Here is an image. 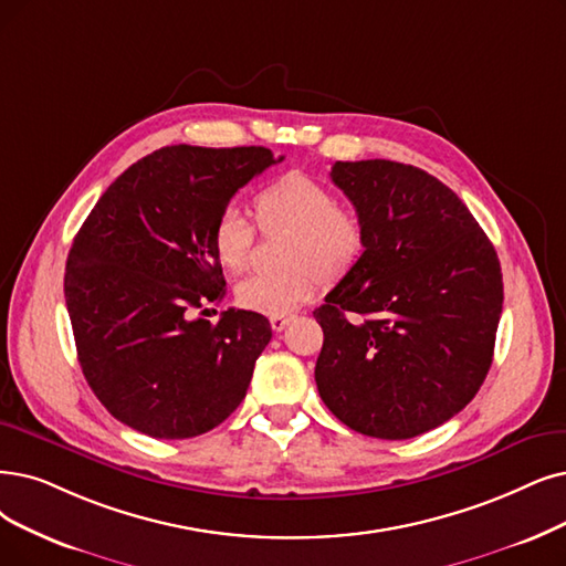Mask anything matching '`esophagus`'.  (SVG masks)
I'll use <instances>...</instances> for the list:
<instances>
[{
	"mask_svg": "<svg viewBox=\"0 0 566 566\" xmlns=\"http://www.w3.org/2000/svg\"><path fill=\"white\" fill-rule=\"evenodd\" d=\"M292 321V315H271L269 323H271V329L274 332H283Z\"/></svg>",
	"mask_w": 566,
	"mask_h": 566,
	"instance_id": "obj_1",
	"label": "esophagus"
}]
</instances>
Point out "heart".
Masks as SVG:
<instances>
[{"label": "heart", "instance_id": "obj_1", "mask_svg": "<svg viewBox=\"0 0 566 566\" xmlns=\"http://www.w3.org/2000/svg\"><path fill=\"white\" fill-rule=\"evenodd\" d=\"M255 211L264 228H287L285 271H258L237 285V302L255 313L285 315L321 290L325 276L342 279L359 262L367 245L365 222L338 207V197L304 174H287L266 186ZM253 222L239 207L222 209L213 228V248L220 264L241 274L251 262Z\"/></svg>", "mask_w": 566, "mask_h": 566}]
</instances>
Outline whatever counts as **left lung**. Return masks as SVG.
Segmentation results:
<instances>
[{
    "mask_svg": "<svg viewBox=\"0 0 566 566\" xmlns=\"http://www.w3.org/2000/svg\"><path fill=\"white\" fill-rule=\"evenodd\" d=\"M367 245L313 315L315 386L359 434L429 432L476 397L504 304L494 245L439 178L390 160L336 163Z\"/></svg>",
    "mask_w": 566,
    "mask_h": 566,
    "instance_id": "8db88e82",
    "label": "left lung"
}]
</instances>
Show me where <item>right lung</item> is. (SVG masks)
I'll use <instances>...</instances> for the list:
<instances>
[{
    "instance_id": "obj_1",
    "label": "right lung",
    "mask_w": 566,
    "mask_h": 566,
    "mask_svg": "<svg viewBox=\"0 0 566 566\" xmlns=\"http://www.w3.org/2000/svg\"><path fill=\"white\" fill-rule=\"evenodd\" d=\"M281 160L262 146H167L123 171L85 218L64 300L87 386L123 424L192 439L245 397L269 321L228 308L213 325L195 313L224 295L220 211Z\"/></svg>"
}]
</instances>
